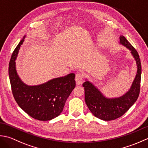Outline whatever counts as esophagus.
Instances as JSON below:
<instances>
[{"label":"esophagus","mask_w":148,"mask_h":148,"mask_svg":"<svg viewBox=\"0 0 148 148\" xmlns=\"http://www.w3.org/2000/svg\"><path fill=\"white\" fill-rule=\"evenodd\" d=\"M75 82H76L77 85L82 84L83 82V75L80 73H77L75 75Z\"/></svg>","instance_id":"obj_1"}]
</instances>
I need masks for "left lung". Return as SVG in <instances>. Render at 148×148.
<instances>
[{
  "label": "left lung",
  "instance_id": "left-lung-1",
  "mask_svg": "<svg viewBox=\"0 0 148 148\" xmlns=\"http://www.w3.org/2000/svg\"><path fill=\"white\" fill-rule=\"evenodd\" d=\"M119 43L130 51L137 65V73L128 91L119 97L108 98L87 78L82 84L87 106L93 115L103 121L114 120L122 116L137 101L140 92L142 71L139 56L125 36H119Z\"/></svg>",
  "mask_w": 148,
  "mask_h": 148
}]
</instances>
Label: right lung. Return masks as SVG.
<instances>
[{
	"instance_id": "obj_1",
	"label": "right lung",
	"mask_w": 148,
	"mask_h": 148,
	"mask_svg": "<svg viewBox=\"0 0 148 148\" xmlns=\"http://www.w3.org/2000/svg\"><path fill=\"white\" fill-rule=\"evenodd\" d=\"M25 37L23 36L14 49L9 64L12 92L19 107L30 116L40 121H49L62 112L66 99L75 87V75L54 78L39 85L24 83L17 73L15 61Z\"/></svg>"
}]
</instances>
